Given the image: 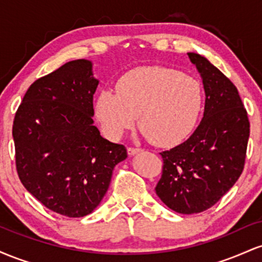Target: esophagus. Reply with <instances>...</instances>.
Wrapping results in <instances>:
<instances>
[{
  "mask_svg": "<svg viewBox=\"0 0 262 262\" xmlns=\"http://www.w3.org/2000/svg\"><path fill=\"white\" fill-rule=\"evenodd\" d=\"M141 149H137V148H128V155L133 156V155H137L138 152H140Z\"/></svg>",
  "mask_w": 262,
  "mask_h": 262,
  "instance_id": "1",
  "label": "esophagus"
}]
</instances>
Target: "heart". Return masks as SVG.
I'll return each instance as SVG.
<instances>
[{
  "label": "heart",
  "mask_w": 262,
  "mask_h": 262,
  "mask_svg": "<svg viewBox=\"0 0 262 262\" xmlns=\"http://www.w3.org/2000/svg\"><path fill=\"white\" fill-rule=\"evenodd\" d=\"M117 94L101 91L95 114L102 130L117 139L138 125L151 143L173 146L196 127L203 106V87L196 77L162 66H141L117 81Z\"/></svg>",
  "instance_id": "obj_1"
}]
</instances>
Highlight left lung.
<instances>
[{"label": "left lung", "instance_id": "left-lung-1", "mask_svg": "<svg viewBox=\"0 0 262 262\" xmlns=\"http://www.w3.org/2000/svg\"><path fill=\"white\" fill-rule=\"evenodd\" d=\"M202 79L204 112L185 143L160 152L162 175L155 191L181 214L210 208L233 187L244 169L250 135L248 113L233 82L208 59L187 53Z\"/></svg>", "mask_w": 262, "mask_h": 262}]
</instances>
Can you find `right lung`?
Wrapping results in <instances>:
<instances>
[{"label": "right lung", "instance_id": "obj_1", "mask_svg": "<svg viewBox=\"0 0 262 262\" xmlns=\"http://www.w3.org/2000/svg\"><path fill=\"white\" fill-rule=\"evenodd\" d=\"M98 83L92 61H69L32 83L14 117L20 182L47 208L70 218L97 208L114 166L127 159L124 146L93 124Z\"/></svg>", "mask_w": 262, "mask_h": 262}]
</instances>
